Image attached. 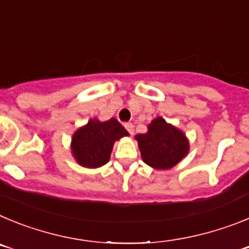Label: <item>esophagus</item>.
<instances>
[{"label": "esophagus", "mask_w": 249, "mask_h": 249, "mask_svg": "<svg viewBox=\"0 0 249 249\" xmlns=\"http://www.w3.org/2000/svg\"><path fill=\"white\" fill-rule=\"evenodd\" d=\"M124 128L128 131L129 135L133 136V133H135V126H133L132 123H124Z\"/></svg>", "instance_id": "esophagus-1"}]
</instances>
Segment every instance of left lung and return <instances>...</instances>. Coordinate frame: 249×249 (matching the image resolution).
<instances>
[{"label":"left lung","mask_w":249,"mask_h":249,"mask_svg":"<svg viewBox=\"0 0 249 249\" xmlns=\"http://www.w3.org/2000/svg\"><path fill=\"white\" fill-rule=\"evenodd\" d=\"M146 133L136 135L144 163L155 169H169L181 162L190 151V143L181 129L157 117L147 126Z\"/></svg>","instance_id":"8db88e82"}]
</instances>
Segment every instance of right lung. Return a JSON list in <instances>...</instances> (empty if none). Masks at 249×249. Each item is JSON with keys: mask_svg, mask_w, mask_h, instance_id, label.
<instances>
[{"mask_svg": "<svg viewBox=\"0 0 249 249\" xmlns=\"http://www.w3.org/2000/svg\"><path fill=\"white\" fill-rule=\"evenodd\" d=\"M124 136L128 132L116 118L106 122L93 118L73 133L72 155L81 166L98 168L108 162L114 142Z\"/></svg>", "mask_w": 249, "mask_h": 249, "instance_id": "right-lung-1", "label": "right lung"}]
</instances>
